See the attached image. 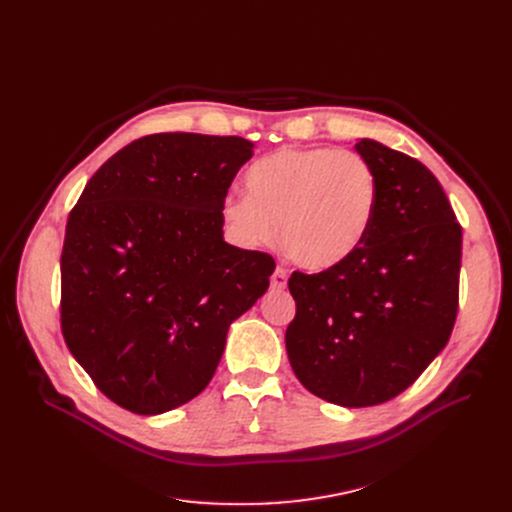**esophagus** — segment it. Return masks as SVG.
<instances>
[{"mask_svg":"<svg viewBox=\"0 0 512 512\" xmlns=\"http://www.w3.org/2000/svg\"><path fill=\"white\" fill-rule=\"evenodd\" d=\"M288 284V274L284 267H276V272L272 274V288L274 290H284Z\"/></svg>","mask_w":512,"mask_h":512,"instance_id":"esophagus-1","label":"esophagus"}]
</instances>
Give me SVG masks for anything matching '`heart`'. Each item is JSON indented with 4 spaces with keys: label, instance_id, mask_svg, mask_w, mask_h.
<instances>
[{
    "label": "heart",
    "instance_id": "obj_1",
    "mask_svg": "<svg viewBox=\"0 0 512 512\" xmlns=\"http://www.w3.org/2000/svg\"><path fill=\"white\" fill-rule=\"evenodd\" d=\"M247 195L224 201L230 232L247 247H272L309 272L351 259L365 242L378 209V178L353 151L282 149L247 172Z\"/></svg>",
    "mask_w": 512,
    "mask_h": 512
}]
</instances>
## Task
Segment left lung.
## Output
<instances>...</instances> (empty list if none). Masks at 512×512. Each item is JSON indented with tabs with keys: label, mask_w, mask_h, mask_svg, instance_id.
<instances>
[{
	"label": "left lung",
	"mask_w": 512,
	"mask_h": 512,
	"mask_svg": "<svg viewBox=\"0 0 512 512\" xmlns=\"http://www.w3.org/2000/svg\"><path fill=\"white\" fill-rule=\"evenodd\" d=\"M378 178V209L361 249L319 274L294 272L286 328L294 375L340 407L405 392L446 346L459 311L463 230L438 178L378 141L355 145Z\"/></svg>",
	"instance_id": "1"
}]
</instances>
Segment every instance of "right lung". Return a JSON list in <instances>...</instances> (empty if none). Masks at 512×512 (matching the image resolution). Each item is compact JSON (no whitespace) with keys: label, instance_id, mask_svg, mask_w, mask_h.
Returning a JSON list of instances; mask_svg holds the SVG:
<instances>
[{"label":"right lung","instance_id":"right-lung-1","mask_svg":"<svg viewBox=\"0 0 512 512\" xmlns=\"http://www.w3.org/2000/svg\"><path fill=\"white\" fill-rule=\"evenodd\" d=\"M253 147L149 134L107 159L70 211L62 334L130 413L159 415L201 394L230 324L270 286L274 257L228 245L222 230L228 188Z\"/></svg>","mask_w":512,"mask_h":512}]
</instances>
